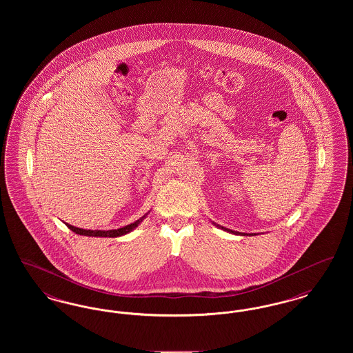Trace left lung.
<instances>
[{
	"mask_svg": "<svg viewBox=\"0 0 353 353\" xmlns=\"http://www.w3.org/2000/svg\"><path fill=\"white\" fill-rule=\"evenodd\" d=\"M222 229H223V230H228V229H226V228H222ZM228 232H230V233H235V234H238V233H236V232H233V230H228Z\"/></svg>",
	"mask_w": 353,
	"mask_h": 353,
	"instance_id": "obj_1",
	"label": "left lung"
}]
</instances>
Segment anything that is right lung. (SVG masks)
<instances>
[{
  "label": "right lung",
  "instance_id": "right-lung-1",
  "mask_svg": "<svg viewBox=\"0 0 353 353\" xmlns=\"http://www.w3.org/2000/svg\"><path fill=\"white\" fill-rule=\"evenodd\" d=\"M145 219V216H143L141 219H137V221H134V223H131V225H127V226H124V228H120V229H117V230H84V229H79V228H75V226H72V225H68V229L70 230H72L74 233H77V234L79 235H88V236H110V238H114V236H120V235L127 234V233H130V232H132L134 228L143 221V219Z\"/></svg>",
  "mask_w": 353,
  "mask_h": 353
}]
</instances>
